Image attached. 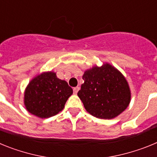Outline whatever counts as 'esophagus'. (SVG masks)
<instances>
[{
    "instance_id": "obj_1",
    "label": "esophagus",
    "mask_w": 157,
    "mask_h": 157,
    "mask_svg": "<svg viewBox=\"0 0 157 157\" xmlns=\"http://www.w3.org/2000/svg\"><path fill=\"white\" fill-rule=\"evenodd\" d=\"M79 87H78V86H77V87H75V88L74 89H73V91H74V94H77V93H78V90H79Z\"/></svg>"
}]
</instances>
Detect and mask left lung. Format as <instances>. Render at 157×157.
Returning a JSON list of instances; mask_svg holds the SVG:
<instances>
[{"label": "left lung", "mask_w": 157, "mask_h": 157, "mask_svg": "<svg viewBox=\"0 0 157 157\" xmlns=\"http://www.w3.org/2000/svg\"><path fill=\"white\" fill-rule=\"evenodd\" d=\"M78 96L86 110L99 119L110 120L121 114L130 102L125 77L109 63L86 70Z\"/></svg>", "instance_id": "obj_1"}]
</instances>
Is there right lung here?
<instances>
[{"mask_svg": "<svg viewBox=\"0 0 157 157\" xmlns=\"http://www.w3.org/2000/svg\"><path fill=\"white\" fill-rule=\"evenodd\" d=\"M73 94L66 81L55 72H43L34 77L25 90L24 105L30 113L39 118H49L61 112Z\"/></svg>", "mask_w": 157, "mask_h": 157, "instance_id": "add662e5", "label": "right lung"}]
</instances>
